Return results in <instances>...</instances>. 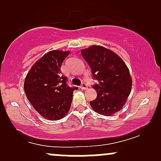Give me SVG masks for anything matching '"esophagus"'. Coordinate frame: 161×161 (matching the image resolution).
<instances>
[{"instance_id": "34e87169", "label": "esophagus", "mask_w": 161, "mask_h": 161, "mask_svg": "<svg viewBox=\"0 0 161 161\" xmlns=\"http://www.w3.org/2000/svg\"><path fill=\"white\" fill-rule=\"evenodd\" d=\"M80 88H82V90H86V89H87V88H88V85L86 84V83H85V82H83L82 85H81V86H80Z\"/></svg>"}]
</instances>
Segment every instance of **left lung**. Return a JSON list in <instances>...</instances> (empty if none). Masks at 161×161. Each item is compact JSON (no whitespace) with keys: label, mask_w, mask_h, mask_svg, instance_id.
<instances>
[{"label":"left lung","mask_w":161,"mask_h":161,"mask_svg":"<svg viewBox=\"0 0 161 161\" xmlns=\"http://www.w3.org/2000/svg\"><path fill=\"white\" fill-rule=\"evenodd\" d=\"M97 82V97L90 105L97 114L111 116L124 106L132 90V78L123 60L114 51L100 45L81 51Z\"/></svg>","instance_id":"8db88e82"}]
</instances>
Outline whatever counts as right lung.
I'll use <instances>...</instances> for the list:
<instances>
[{
  "mask_svg": "<svg viewBox=\"0 0 161 161\" xmlns=\"http://www.w3.org/2000/svg\"><path fill=\"white\" fill-rule=\"evenodd\" d=\"M69 51L53 50L35 63L24 82V90L37 112L50 120L62 119L69 112L73 94L77 87H69L62 75V64Z\"/></svg>",
  "mask_w": 161,
  "mask_h": 161,
  "instance_id": "obj_1",
  "label": "right lung"
}]
</instances>
